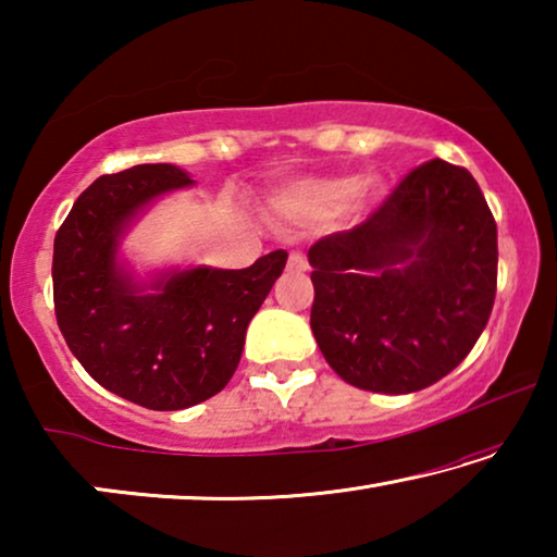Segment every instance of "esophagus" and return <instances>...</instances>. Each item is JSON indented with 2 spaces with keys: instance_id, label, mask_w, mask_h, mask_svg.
Instances as JSON below:
<instances>
[{
  "instance_id": "34e87169",
  "label": "esophagus",
  "mask_w": 557,
  "mask_h": 557,
  "mask_svg": "<svg viewBox=\"0 0 557 557\" xmlns=\"http://www.w3.org/2000/svg\"><path fill=\"white\" fill-rule=\"evenodd\" d=\"M307 268H309V262H307V258H305V252L292 250L289 258H287V270H292V272H305Z\"/></svg>"
}]
</instances>
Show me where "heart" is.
I'll list each match as a JSON object with an SVG mask.
<instances>
[{
    "instance_id": "obj_1",
    "label": "heart",
    "mask_w": 557,
    "mask_h": 557,
    "mask_svg": "<svg viewBox=\"0 0 557 557\" xmlns=\"http://www.w3.org/2000/svg\"><path fill=\"white\" fill-rule=\"evenodd\" d=\"M356 178H305L287 186L275 206L282 215L295 221H317L336 213L354 194Z\"/></svg>"
}]
</instances>
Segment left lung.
<instances>
[{
	"mask_svg": "<svg viewBox=\"0 0 557 557\" xmlns=\"http://www.w3.org/2000/svg\"><path fill=\"white\" fill-rule=\"evenodd\" d=\"M312 332L356 388L414 393L465 361L492 317L496 221L465 166L430 159L351 231L309 248Z\"/></svg>",
	"mask_w": 557,
	"mask_h": 557,
	"instance_id": "8db88e82",
	"label": "left lung"
}]
</instances>
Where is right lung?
<instances>
[{"label":"right lung","instance_id":"1","mask_svg":"<svg viewBox=\"0 0 557 557\" xmlns=\"http://www.w3.org/2000/svg\"><path fill=\"white\" fill-rule=\"evenodd\" d=\"M194 184L172 164L92 182L53 240V309L65 344L102 388L149 410H184L225 388L245 329L282 275L285 250L245 270L194 268L139 295L115 265L117 235L154 196Z\"/></svg>","mask_w":557,"mask_h":557}]
</instances>
